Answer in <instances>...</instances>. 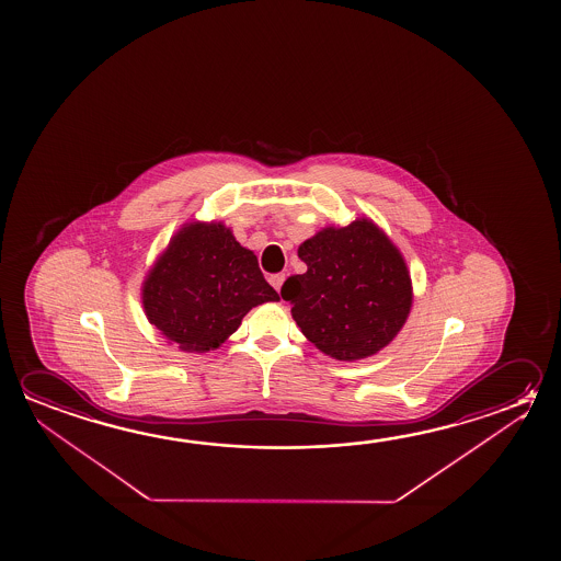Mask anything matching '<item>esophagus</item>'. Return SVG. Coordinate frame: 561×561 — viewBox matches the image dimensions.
Instances as JSON below:
<instances>
[{"label": "esophagus", "instance_id": "1", "mask_svg": "<svg viewBox=\"0 0 561 561\" xmlns=\"http://www.w3.org/2000/svg\"><path fill=\"white\" fill-rule=\"evenodd\" d=\"M285 282V274H274V276H270V284L272 287L276 289L277 294H279V289H282V285Z\"/></svg>", "mask_w": 561, "mask_h": 561}]
</instances>
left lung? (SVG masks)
<instances>
[{
    "label": "left lung",
    "instance_id": "8db88e82",
    "mask_svg": "<svg viewBox=\"0 0 561 561\" xmlns=\"http://www.w3.org/2000/svg\"><path fill=\"white\" fill-rule=\"evenodd\" d=\"M307 264L287 277L282 297L317 348L336 359L368 358L401 331L411 304V277L399 250L368 219L322 229L299 247Z\"/></svg>",
    "mask_w": 561,
    "mask_h": 561
}]
</instances>
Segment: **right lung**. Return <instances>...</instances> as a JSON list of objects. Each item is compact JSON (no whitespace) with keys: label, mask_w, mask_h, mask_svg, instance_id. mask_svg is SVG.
<instances>
[{"label":"right lung","mask_w":561,"mask_h":561,"mask_svg":"<svg viewBox=\"0 0 561 561\" xmlns=\"http://www.w3.org/2000/svg\"><path fill=\"white\" fill-rule=\"evenodd\" d=\"M277 299L254 252L221 222L180 230L142 289L148 321L185 352L219 348L252 307Z\"/></svg>","instance_id":"obj_1"}]
</instances>
